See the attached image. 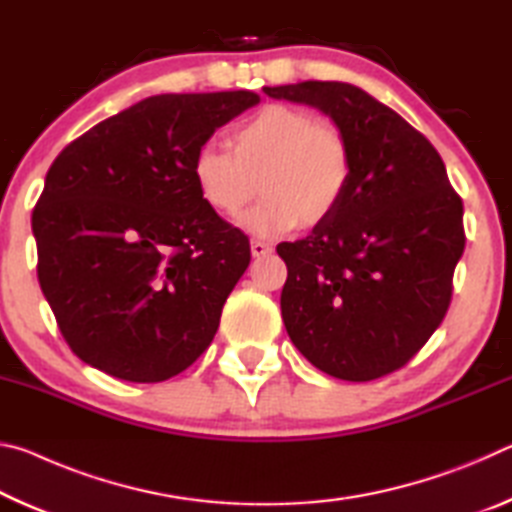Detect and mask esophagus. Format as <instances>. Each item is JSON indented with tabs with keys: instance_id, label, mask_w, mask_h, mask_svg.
<instances>
[{
	"instance_id": "34e87169",
	"label": "esophagus",
	"mask_w": 512,
	"mask_h": 512,
	"mask_svg": "<svg viewBox=\"0 0 512 512\" xmlns=\"http://www.w3.org/2000/svg\"><path fill=\"white\" fill-rule=\"evenodd\" d=\"M271 250L273 248L264 244V241H250V255H253V257H264V255L271 253Z\"/></svg>"
}]
</instances>
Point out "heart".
I'll return each mask as SVG.
<instances>
[{"mask_svg":"<svg viewBox=\"0 0 512 512\" xmlns=\"http://www.w3.org/2000/svg\"><path fill=\"white\" fill-rule=\"evenodd\" d=\"M230 149L203 144L194 153L192 180L198 198L225 219L246 210L259 180L262 203L241 219L255 237L323 223L348 192L350 146L339 128L320 124L311 110L264 106L232 128Z\"/></svg>","mask_w":512,"mask_h":512,"instance_id":"b5f03b06","label":"heart"}]
</instances>
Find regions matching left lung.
Instances as JSON below:
<instances>
[{"label":"left lung","mask_w":512,"mask_h":512,"mask_svg":"<svg viewBox=\"0 0 512 512\" xmlns=\"http://www.w3.org/2000/svg\"><path fill=\"white\" fill-rule=\"evenodd\" d=\"M305 103L343 133L352 176L309 237L284 241L280 307L289 339L318 370L370 381L402 368L436 332L465 248L463 203L429 140L357 85L264 88Z\"/></svg>","instance_id":"left-lung-1"}]
</instances>
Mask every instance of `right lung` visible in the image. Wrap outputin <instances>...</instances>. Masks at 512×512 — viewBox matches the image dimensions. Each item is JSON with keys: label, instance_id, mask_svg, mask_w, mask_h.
Segmentation results:
<instances>
[{"label": "right lung", "instance_id": "obj_1", "mask_svg": "<svg viewBox=\"0 0 512 512\" xmlns=\"http://www.w3.org/2000/svg\"><path fill=\"white\" fill-rule=\"evenodd\" d=\"M255 92L158 94L65 146L33 210L38 280L69 348L137 384L201 357L250 264L194 187V153Z\"/></svg>", "mask_w": 512, "mask_h": 512}]
</instances>
